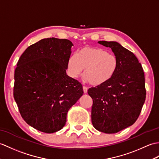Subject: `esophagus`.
Returning <instances> with one entry per match:
<instances>
[{
    "label": "esophagus",
    "mask_w": 159,
    "mask_h": 159,
    "mask_svg": "<svg viewBox=\"0 0 159 159\" xmlns=\"http://www.w3.org/2000/svg\"><path fill=\"white\" fill-rule=\"evenodd\" d=\"M83 91H84V93H87V89H87V87H85V86H83Z\"/></svg>",
    "instance_id": "1"
}]
</instances>
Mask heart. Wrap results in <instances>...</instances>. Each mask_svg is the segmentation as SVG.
Instances as JSON below:
<instances>
[{
	"instance_id": "b5f03b06",
	"label": "heart",
	"mask_w": 159,
	"mask_h": 159,
	"mask_svg": "<svg viewBox=\"0 0 159 159\" xmlns=\"http://www.w3.org/2000/svg\"><path fill=\"white\" fill-rule=\"evenodd\" d=\"M119 62L115 55L100 48L86 46L70 57L68 69L70 75L77 77L82 73L84 78L95 86L108 81L115 74Z\"/></svg>"
}]
</instances>
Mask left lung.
Listing matches in <instances>:
<instances>
[{"mask_svg":"<svg viewBox=\"0 0 159 159\" xmlns=\"http://www.w3.org/2000/svg\"><path fill=\"white\" fill-rule=\"evenodd\" d=\"M98 43L111 48L119 65L108 81L88 89L93 99L91 122L99 131L115 134L138 119L146 95L144 73L135 55L119 43Z\"/></svg>","mask_w":159,"mask_h":159,"instance_id":"left-lung-1","label":"left lung"}]
</instances>
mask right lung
<instances>
[{
	"instance_id": "1",
	"label": "right lung",
	"mask_w": 159,
	"mask_h": 159,
	"mask_svg": "<svg viewBox=\"0 0 159 159\" xmlns=\"http://www.w3.org/2000/svg\"><path fill=\"white\" fill-rule=\"evenodd\" d=\"M72 45L68 39H44L17 61L13 97L23 119L40 131L61 129L69 109L83 94L81 83L66 75Z\"/></svg>"
}]
</instances>
